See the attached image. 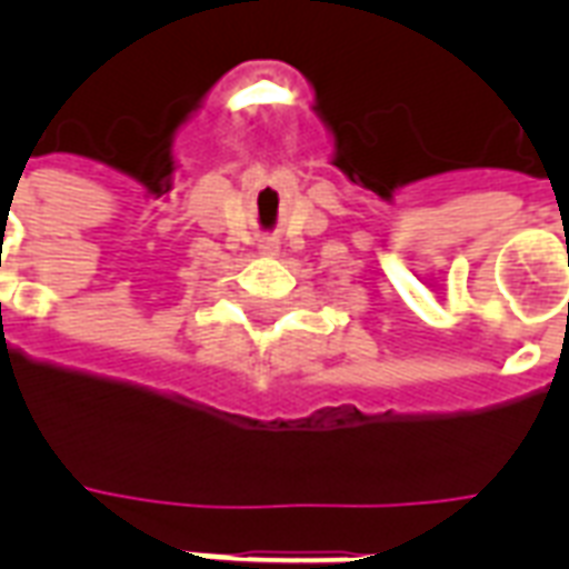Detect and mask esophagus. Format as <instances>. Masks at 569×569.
<instances>
[{"label": "esophagus", "mask_w": 569, "mask_h": 569, "mask_svg": "<svg viewBox=\"0 0 569 569\" xmlns=\"http://www.w3.org/2000/svg\"><path fill=\"white\" fill-rule=\"evenodd\" d=\"M259 250H262V253H274L277 244L274 241H266V244H259Z\"/></svg>", "instance_id": "esophagus-1"}]
</instances>
